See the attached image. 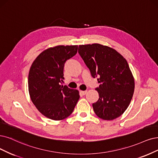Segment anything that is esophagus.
Listing matches in <instances>:
<instances>
[{"label":"esophagus","instance_id":"obj_1","mask_svg":"<svg viewBox=\"0 0 158 158\" xmlns=\"http://www.w3.org/2000/svg\"><path fill=\"white\" fill-rule=\"evenodd\" d=\"M81 92V94H82L83 95H85L86 94V93H87V91L86 90H81L80 91Z\"/></svg>","mask_w":158,"mask_h":158}]
</instances>
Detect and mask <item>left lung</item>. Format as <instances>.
<instances>
[{
    "label": "left lung",
    "mask_w": 158,
    "mask_h": 158,
    "mask_svg": "<svg viewBox=\"0 0 158 158\" xmlns=\"http://www.w3.org/2000/svg\"><path fill=\"white\" fill-rule=\"evenodd\" d=\"M79 53L94 78L99 77L94 113L103 120L119 117L129 106L135 81L127 60L118 51L100 44L80 45Z\"/></svg>",
    "instance_id": "left-lung-1"
}]
</instances>
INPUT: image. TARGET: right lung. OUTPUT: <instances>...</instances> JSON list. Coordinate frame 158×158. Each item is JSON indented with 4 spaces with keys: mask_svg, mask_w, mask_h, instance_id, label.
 <instances>
[{
    "mask_svg": "<svg viewBox=\"0 0 158 158\" xmlns=\"http://www.w3.org/2000/svg\"><path fill=\"white\" fill-rule=\"evenodd\" d=\"M78 45H57L42 51L29 70L28 92L45 117L61 120L71 114L79 99L77 90L61 85L66 61L77 53Z\"/></svg>",
    "mask_w": 158,
    "mask_h": 158,
    "instance_id": "obj_1",
    "label": "right lung"
}]
</instances>
